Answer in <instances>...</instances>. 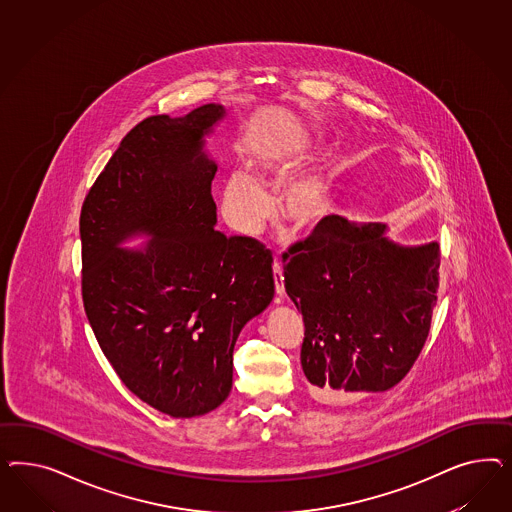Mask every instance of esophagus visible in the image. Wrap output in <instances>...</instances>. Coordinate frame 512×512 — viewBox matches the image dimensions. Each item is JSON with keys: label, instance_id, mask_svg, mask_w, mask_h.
Here are the masks:
<instances>
[{"label": "esophagus", "instance_id": "1", "mask_svg": "<svg viewBox=\"0 0 512 512\" xmlns=\"http://www.w3.org/2000/svg\"><path fill=\"white\" fill-rule=\"evenodd\" d=\"M274 281H276V293L279 296L285 295V285H283V270H281V264L276 261L274 263Z\"/></svg>", "mask_w": 512, "mask_h": 512}]
</instances>
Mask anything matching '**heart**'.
Here are the masks:
<instances>
[{"label":"heart","mask_w":512,"mask_h":512,"mask_svg":"<svg viewBox=\"0 0 512 512\" xmlns=\"http://www.w3.org/2000/svg\"><path fill=\"white\" fill-rule=\"evenodd\" d=\"M308 159L302 144H276L251 161V172L234 169L221 186V210L236 233L255 236L272 214L270 187H278ZM330 204V186L323 172L295 178L283 189L278 208L281 219L296 231L308 233L321 225Z\"/></svg>","instance_id":"heart-1"}]
</instances>
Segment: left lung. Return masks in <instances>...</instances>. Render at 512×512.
<instances>
[{
  "instance_id": "obj_1",
  "label": "left lung",
  "mask_w": 512,
  "mask_h": 512,
  "mask_svg": "<svg viewBox=\"0 0 512 512\" xmlns=\"http://www.w3.org/2000/svg\"><path fill=\"white\" fill-rule=\"evenodd\" d=\"M385 231L326 216L283 253L285 291L304 319L300 362L319 402L396 387L430 334L439 244L407 248Z\"/></svg>"
}]
</instances>
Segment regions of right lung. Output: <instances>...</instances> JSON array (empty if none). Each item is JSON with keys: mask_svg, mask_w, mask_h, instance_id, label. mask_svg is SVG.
Here are the masks:
<instances>
[{"mask_svg": "<svg viewBox=\"0 0 512 512\" xmlns=\"http://www.w3.org/2000/svg\"><path fill=\"white\" fill-rule=\"evenodd\" d=\"M223 116L210 103L142 120L80 212L82 300L97 343L125 387L174 419L227 400L236 338L274 298L270 249L214 229L217 165L202 148ZM139 232L153 236L144 250L117 248Z\"/></svg>", "mask_w": 512, "mask_h": 512, "instance_id": "1", "label": "right lung"}]
</instances>
